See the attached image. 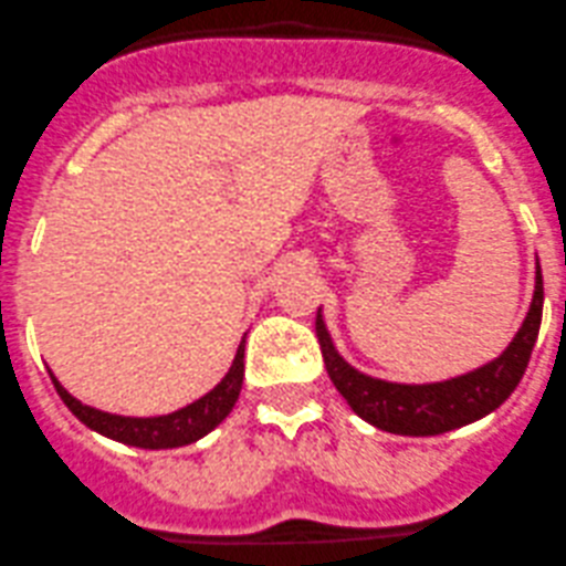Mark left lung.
I'll return each instance as SVG.
<instances>
[{
    "mask_svg": "<svg viewBox=\"0 0 566 566\" xmlns=\"http://www.w3.org/2000/svg\"><path fill=\"white\" fill-rule=\"evenodd\" d=\"M542 303H545V289H542V266L536 261L534 300L509 347L489 364L436 384H395L355 369L333 344L322 308L316 311V336L333 386L364 422L397 436H439L478 422L509 400L525 375L531 349L539 336Z\"/></svg>",
    "mask_w": 566,
    "mask_h": 566,
    "instance_id": "left-lung-1",
    "label": "left lung"
}]
</instances>
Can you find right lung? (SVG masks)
<instances>
[{
    "instance_id": "obj_1",
    "label": "right lung",
    "mask_w": 566,
    "mask_h": 566,
    "mask_svg": "<svg viewBox=\"0 0 566 566\" xmlns=\"http://www.w3.org/2000/svg\"><path fill=\"white\" fill-rule=\"evenodd\" d=\"M244 344L247 333L241 336L239 349H235V358L230 364L228 375L213 386L208 395H202L199 400L188 402V406L177 408L171 413H158V417H122V413L99 411L94 406H85L77 397L69 395L61 386V380L55 378V373L50 369V378L55 384L57 395L66 402L69 411L85 424V428L96 430L99 436H107L113 441H122V444H130V448L142 450H171V448H186L193 444L202 436L211 433L217 424H222L228 419V413L233 411L235 400L241 395V384H244Z\"/></svg>"
}]
</instances>
